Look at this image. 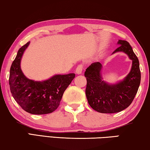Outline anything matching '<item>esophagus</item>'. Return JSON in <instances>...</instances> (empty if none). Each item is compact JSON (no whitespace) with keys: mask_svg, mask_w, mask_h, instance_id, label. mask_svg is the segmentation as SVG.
Wrapping results in <instances>:
<instances>
[{"mask_svg":"<svg viewBox=\"0 0 150 150\" xmlns=\"http://www.w3.org/2000/svg\"><path fill=\"white\" fill-rule=\"evenodd\" d=\"M84 64H82L78 65L77 66V68H76V72L78 74H80L82 72L83 69H84Z\"/></svg>","mask_w":150,"mask_h":150,"instance_id":"esophagus-1","label":"esophagus"}]
</instances>
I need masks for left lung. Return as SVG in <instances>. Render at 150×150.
Wrapping results in <instances>:
<instances>
[{"instance_id":"obj_1","label":"left lung","mask_w":150,"mask_h":150,"mask_svg":"<svg viewBox=\"0 0 150 150\" xmlns=\"http://www.w3.org/2000/svg\"><path fill=\"white\" fill-rule=\"evenodd\" d=\"M120 45L114 53L124 52L132 60L131 70L122 81L109 84L102 80L100 71L102 64L94 62L88 67L84 73L87 84L86 88L88 104L100 113L112 114L121 112L132 104L140 84L141 72L138 58L132 46L126 40H119Z\"/></svg>"}]
</instances>
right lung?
Here are the masks:
<instances>
[{"label":"right lung","instance_id":"right-lung-1","mask_svg":"<svg viewBox=\"0 0 150 150\" xmlns=\"http://www.w3.org/2000/svg\"><path fill=\"white\" fill-rule=\"evenodd\" d=\"M30 44L19 49L12 64L9 86L14 99L24 111L32 114L52 113L58 108L64 92L75 78V74L54 75L45 81H34L27 78L21 68V60Z\"/></svg>","mask_w":150,"mask_h":150}]
</instances>
